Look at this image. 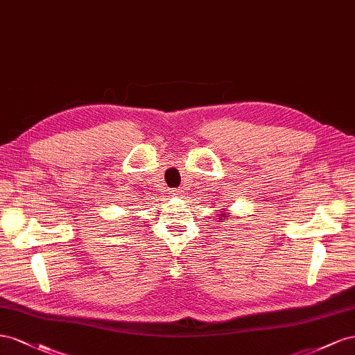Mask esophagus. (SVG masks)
<instances>
[{
	"mask_svg": "<svg viewBox=\"0 0 355 355\" xmlns=\"http://www.w3.org/2000/svg\"><path fill=\"white\" fill-rule=\"evenodd\" d=\"M181 195H183V191H181L180 189L172 190V196H174V198H181Z\"/></svg>",
	"mask_w": 355,
	"mask_h": 355,
	"instance_id": "esophagus-1",
	"label": "esophagus"
}]
</instances>
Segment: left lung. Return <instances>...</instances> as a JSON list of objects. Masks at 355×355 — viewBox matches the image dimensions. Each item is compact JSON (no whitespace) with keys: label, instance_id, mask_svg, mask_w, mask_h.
Masks as SVG:
<instances>
[{"label":"left lung","instance_id":"1","mask_svg":"<svg viewBox=\"0 0 355 355\" xmlns=\"http://www.w3.org/2000/svg\"><path fill=\"white\" fill-rule=\"evenodd\" d=\"M229 217H230V214L227 212V209H225V212H221V214L218 216V220L220 221H226Z\"/></svg>","mask_w":355,"mask_h":355}]
</instances>
